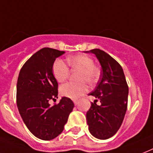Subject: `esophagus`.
<instances>
[{
	"mask_svg": "<svg viewBox=\"0 0 153 153\" xmlns=\"http://www.w3.org/2000/svg\"><path fill=\"white\" fill-rule=\"evenodd\" d=\"M74 105H77L79 104V100H74Z\"/></svg>",
	"mask_w": 153,
	"mask_h": 153,
	"instance_id": "1",
	"label": "esophagus"
}]
</instances>
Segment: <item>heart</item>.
<instances>
[{
    "label": "heart",
    "mask_w": 153,
    "mask_h": 153,
    "mask_svg": "<svg viewBox=\"0 0 153 153\" xmlns=\"http://www.w3.org/2000/svg\"><path fill=\"white\" fill-rule=\"evenodd\" d=\"M68 63L72 69L79 70L77 76L79 82L65 83L60 86L59 92L62 96L75 100L88 90L86 82L90 85L97 82L100 71L96 66L94 65V60L91 57L83 54L69 56ZM53 74L57 82H63L68 79L69 68L65 62L57 59L53 64Z\"/></svg>",
    "instance_id": "b5f03b06"
}]
</instances>
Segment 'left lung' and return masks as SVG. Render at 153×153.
Returning a JSON list of instances; mask_svg holds the SVG:
<instances>
[{
    "instance_id": "left-lung-1",
    "label": "left lung",
    "mask_w": 153,
    "mask_h": 153,
    "mask_svg": "<svg viewBox=\"0 0 153 153\" xmlns=\"http://www.w3.org/2000/svg\"><path fill=\"white\" fill-rule=\"evenodd\" d=\"M85 53L96 56L102 68L100 82L89 94L96 100L91 103L85 117L90 134L96 138L105 140L115 134L123 123L127 108L128 85L123 68L111 56L98 48ZM97 100L100 101L99 105L96 104Z\"/></svg>"
}]
</instances>
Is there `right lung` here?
I'll list each match as a JSON object with an SVG mask.
<instances>
[{
    "mask_svg": "<svg viewBox=\"0 0 153 153\" xmlns=\"http://www.w3.org/2000/svg\"><path fill=\"white\" fill-rule=\"evenodd\" d=\"M64 53L42 48L25 63L17 81L19 112L28 130L44 141L53 140L61 134L74 108L72 100L65 97L53 106L48 103L58 98V83L53 76V64Z\"/></svg>",
    "mask_w": 153,
    "mask_h": 153,
    "instance_id": "add662e5",
    "label": "right lung"
}]
</instances>
